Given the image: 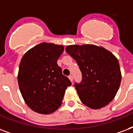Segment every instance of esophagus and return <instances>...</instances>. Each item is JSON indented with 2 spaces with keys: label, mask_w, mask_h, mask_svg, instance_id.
<instances>
[{
  "label": "esophagus",
  "mask_w": 133,
  "mask_h": 133,
  "mask_svg": "<svg viewBox=\"0 0 133 133\" xmlns=\"http://www.w3.org/2000/svg\"><path fill=\"white\" fill-rule=\"evenodd\" d=\"M68 77H69V79H70V80L71 82H73V77H72V75H70Z\"/></svg>",
  "instance_id": "obj_1"
}]
</instances>
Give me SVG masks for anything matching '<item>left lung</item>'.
Returning <instances> with one entry per match:
<instances>
[{
	"mask_svg": "<svg viewBox=\"0 0 133 133\" xmlns=\"http://www.w3.org/2000/svg\"><path fill=\"white\" fill-rule=\"evenodd\" d=\"M67 53L79 65L82 79L75 83L79 99L91 109H98L114 99L121 81L117 58L103 47L93 45H69Z\"/></svg>",
	"mask_w": 133,
	"mask_h": 133,
	"instance_id": "left-lung-1",
	"label": "left lung"
}]
</instances>
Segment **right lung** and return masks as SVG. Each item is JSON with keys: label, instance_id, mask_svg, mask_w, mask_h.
Segmentation results:
<instances>
[{"label": "right lung", "instance_id": "right-lung-1", "mask_svg": "<svg viewBox=\"0 0 133 133\" xmlns=\"http://www.w3.org/2000/svg\"><path fill=\"white\" fill-rule=\"evenodd\" d=\"M62 45L42 42L28 50L19 65L18 83L26 105L35 112L53 113L72 83L57 64Z\"/></svg>", "mask_w": 133, "mask_h": 133}]
</instances>
